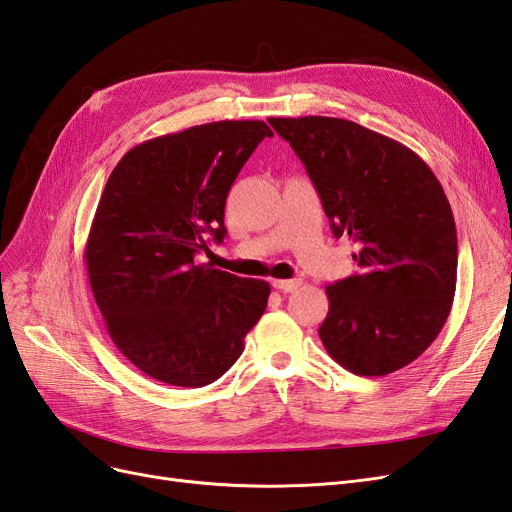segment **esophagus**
Listing matches in <instances>:
<instances>
[{
  "label": "esophagus",
  "instance_id": "1",
  "mask_svg": "<svg viewBox=\"0 0 512 512\" xmlns=\"http://www.w3.org/2000/svg\"><path fill=\"white\" fill-rule=\"evenodd\" d=\"M271 286L275 290H282V292H294L301 286V280H273Z\"/></svg>",
  "mask_w": 512,
  "mask_h": 512
}]
</instances>
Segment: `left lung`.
<instances>
[{
	"instance_id": "8db88e82",
	"label": "left lung",
	"mask_w": 512,
	"mask_h": 512,
	"mask_svg": "<svg viewBox=\"0 0 512 512\" xmlns=\"http://www.w3.org/2000/svg\"><path fill=\"white\" fill-rule=\"evenodd\" d=\"M305 164L359 273L327 286V352L356 376H386L442 331L457 286V230L431 168L393 138L337 117H271Z\"/></svg>"
}]
</instances>
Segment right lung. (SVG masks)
<instances>
[{"mask_svg":"<svg viewBox=\"0 0 512 512\" xmlns=\"http://www.w3.org/2000/svg\"><path fill=\"white\" fill-rule=\"evenodd\" d=\"M265 121H213L132 147L108 177L85 245L89 286L113 344L143 374L211 384L235 365L269 284L198 265L226 237L230 185Z\"/></svg>","mask_w":512,"mask_h":512,"instance_id":"obj_1","label":"right lung"}]
</instances>
